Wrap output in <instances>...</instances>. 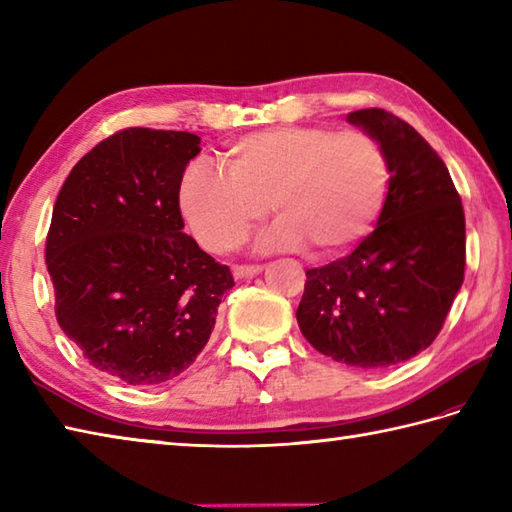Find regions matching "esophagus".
Listing matches in <instances>:
<instances>
[{"mask_svg":"<svg viewBox=\"0 0 512 512\" xmlns=\"http://www.w3.org/2000/svg\"><path fill=\"white\" fill-rule=\"evenodd\" d=\"M262 266L259 264H248V266H233V277L235 279H250L262 273Z\"/></svg>","mask_w":512,"mask_h":512,"instance_id":"34e87169","label":"esophagus"}]
</instances>
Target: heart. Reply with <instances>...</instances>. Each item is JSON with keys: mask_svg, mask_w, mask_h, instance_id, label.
Returning <instances> with one entry per match:
<instances>
[{"mask_svg": "<svg viewBox=\"0 0 512 512\" xmlns=\"http://www.w3.org/2000/svg\"><path fill=\"white\" fill-rule=\"evenodd\" d=\"M217 171L198 160L180 180L178 206L189 231L211 253H228L273 211L270 246H310L334 257L372 231L387 202L391 162L363 129L288 125L226 145Z\"/></svg>", "mask_w": 512, "mask_h": 512, "instance_id": "1", "label": "heart"}]
</instances>
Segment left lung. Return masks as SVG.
<instances>
[{
    "instance_id": "8db88e82",
    "label": "left lung",
    "mask_w": 512,
    "mask_h": 512,
    "mask_svg": "<svg viewBox=\"0 0 512 512\" xmlns=\"http://www.w3.org/2000/svg\"><path fill=\"white\" fill-rule=\"evenodd\" d=\"M347 121L387 149V202L350 255L306 270L297 321L314 350L372 369L436 341L464 281V209L447 165L409 123L378 107Z\"/></svg>"
}]
</instances>
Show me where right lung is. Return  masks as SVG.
I'll return each instance as SVG.
<instances>
[{"label": "right lung", "instance_id": "obj_1", "mask_svg": "<svg viewBox=\"0 0 512 512\" xmlns=\"http://www.w3.org/2000/svg\"><path fill=\"white\" fill-rule=\"evenodd\" d=\"M200 138L129 127L72 167L46 266L54 314L92 367L127 385L176 378L204 350L231 270L182 233L178 189Z\"/></svg>", "mask_w": 512, "mask_h": 512}]
</instances>
